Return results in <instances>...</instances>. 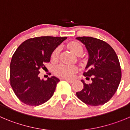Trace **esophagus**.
<instances>
[{
  "mask_svg": "<svg viewBox=\"0 0 130 130\" xmlns=\"http://www.w3.org/2000/svg\"><path fill=\"white\" fill-rule=\"evenodd\" d=\"M64 79L65 80V81H67V82H69V83H72L74 82V80H72V79H66L65 78Z\"/></svg>",
  "mask_w": 130,
  "mask_h": 130,
  "instance_id": "esophagus-1",
  "label": "esophagus"
}]
</instances>
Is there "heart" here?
Wrapping results in <instances>:
<instances>
[{
    "mask_svg": "<svg viewBox=\"0 0 130 130\" xmlns=\"http://www.w3.org/2000/svg\"><path fill=\"white\" fill-rule=\"evenodd\" d=\"M69 48L76 55L82 54L83 51V47L78 42H71L69 44ZM60 48L57 47L51 54L52 61H55L58 59L59 54ZM77 71V67L75 65H67V64H60L56 67L54 72L56 75L62 78H72L74 74Z\"/></svg>",
    "mask_w": 130,
    "mask_h": 130,
    "instance_id": "heart-1",
    "label": "heart"
}]
</instances>
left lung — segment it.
<instances>
[{"mask_svg":"<svg viewBox=\"0 0 130 130\" xmlns=\"http://www.w3.org/2000/svg\"><path fill=\"white\" fill-rule=\"evenodd\" d=\"M76 39L85 45L88 54L86 72L87 79L92 77V82L76 92V95L85 104L99 106L107 103L116 92L121 79V69L118 57L113 48L106 42L89 36Z\"/></svg>","mask_w":130,"mask_h":130,"instance_id":"1","label":"left lung"}]
</instances>
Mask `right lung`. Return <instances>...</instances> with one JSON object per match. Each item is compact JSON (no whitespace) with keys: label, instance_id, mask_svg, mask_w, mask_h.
I'll use <instances>...</instances> for the list:
<instances>
[{"label":"right lung","instance_id":"add662e5","mask_svg":"<svg viewBox=\"0 0 130 130\" xmlns=\"http://www.w3.org/2000/svg\"><path fill=\"white\" fill-rule=\"evenodd\" d=\"M67 37L40 36L29 38L20 45L10 63V85L18 98L24 104L38 106L49 100L59 79L55 76L46 81L38 76L40 69L57 47ZM48 77V76H47Z\"/></svg>","mask_w":130,"mask_h":130}]
</instances>
